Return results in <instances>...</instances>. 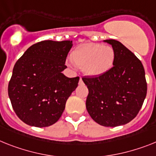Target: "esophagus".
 Returning <instances> with one entry per match:
<instances>
[{"mask_svg": "<svg viewBox=\"0 0 156 156\" xmlns=\"http://www.w3.org/2000/svg\"><path fill=\"white\" fill-rule=\"evenodd\" d=\"M78 84L80 85V86H82V85L84 84V82H83V81H82V78H80V79H79V82H78Z\"/></svg>", "mask_w": 156, "mask_h": 156, "instance_id": "34e87169", "label": "esophagus"}]
</instances>
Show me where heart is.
<instances>
[{
    "mask_svg": "<svg viewBox=\"0 0 156 156\" xmlns=\"http://www.w3.org/2000/svg\"><path fill=\"white\" fill-rule=\"evenodd\" d=\"M70 58L74 65L82 68L86 75L100 77L107 74L114 65L116 51L109 45L96 43L82 44L73 51ZM70 66L71 62H68Z\"/></svg>",
    "mask_w": 156,
    "mask_h": 156,
    "instance_id": "1",
    "label": "heart"
}]
</instances>
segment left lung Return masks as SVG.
Instances as JSON below:
<instances>
[{"mask_svg":"<svg viewBox=\"0 0 156 156\" xmlns=\"http://www.w3.org/2000/svg\"><path fill=\"white\" fill-rule=\"evenodd\" d=\"M103 41L114 48L116 59L107 74L82 78L89 90L86 109L99 125L120 126L136 116L146 98L144 68L136 56L120 42Z\"/></svg>","mask_w":156,"mask_h":156,"instance_id":"left-lung-1","label":"left lung"}]
</instances>
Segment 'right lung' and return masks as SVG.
<instances>
[{"label": "right lung", "mask_w": 156, "mask_h": 156, "mask_svg": "<svg viewBox=\"0 0 156 156\" xmlns=\"http://www.w3.org/2000/svg\"><path fill=\"white\" fill-rule=\"evenodd\" d=\"M72 46L70 40L39 42L16 62L8 93L16 114L27 125L48 127L62 116L79 81L62 73Z\"/></svg>", "instance_id": "right-lung-1"}]
</instances>
